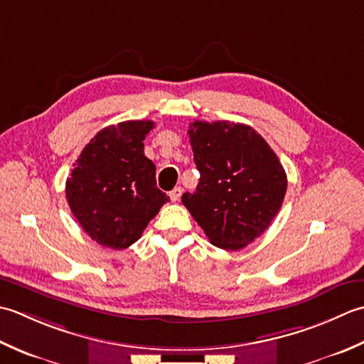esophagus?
Segmentation results:
<instances>
[{"instance_id": "obj_1", "label": "esophagus", "mask_w": 364, "mask_h": 364, "mask_svg": "<svg viewBox=\"0 0 364 364\" xmlns=\"http://www.w3.org/2000/svg\"><path fill=\"white\" fill-rule=\"evenodd\" d=\"M182 196V188L181 187H176L173 191H169V198H171V201H179Z\"/></svg>"}]
</instances>
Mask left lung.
I'll return each mask as SVG.
<instances>
[{
	"label": "left lung",
	"mask_w": 364,
	"mask_h": 364,
	"mask_svg": "<svg viewBox=\"0 0 364 364\" xmlns=\"http://www.w3.org/2000/svg\"><path fill=\"white\" fill-rule=\"evenodd\" d=\"M188 136L201 177L195 193H183L182 204L215 247H247L281 209L287 190L283 165L250 125L195 121Z\"/></svg>",
	"instance_id": "8db88e82"
}]
</instances>
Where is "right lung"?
Wrapping results in <instances>:
<instances>
[{
    "instance_id": "add662e5",
    "label": "right lung",
    "mask_w": 364,
    "mask_h": 364,
    "mask_svg": "<svg viewBox=\"0 0 364 364\" xmlns=\"http://www.w3.org/2000/svg\"><path fill=\"white\" fill-rule=\"evenodd\" d=\"M152 121H125L100 130L73 163L65 198L85 232L102 247L124 250L169 201L144 155Z\"/></svg>"
}]
</instances>
